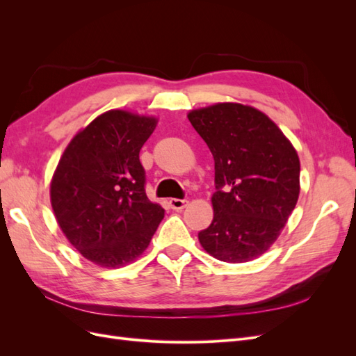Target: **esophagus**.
Instances as JSON below:
<instances>
[{
    "mask_svg": "<svg viewBox=\"0 0 356 356\" xmlns=\"http://www.w3.org/2000/svg\"><path fill=\"white\" fill-rule=\"evenodd\" d=\"M169 204H170V208H172V209H175V211H182V209H184V208L187 207L188 202H187V200H182V199H170Z\"/></svg>",
    "mask_w": 356,
    "mask_h": 356,
    "instance_id": "34e87169",
    "label": "esophagus"
}]
</instances>
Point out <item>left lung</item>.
<instances>
[{
	"label": "left lung",
	"mask_w": 356,
	"mask_h": 356,
	"mask_svg": "<svg viewBox=\"0 0 356 356\" xmlns=\"http://www.w3.org/2000/svg\"><path fill=\"white\" fill-rule=\"evenodd\" d=\"M188 120L215 161L213 220L202 248L225 263L263 255L284 230L300 195L294 145L264 113L238 102L191 110Z\"/></svg>",
	"instance_id": "8db88e82"
}]
</instances>
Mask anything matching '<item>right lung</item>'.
<instances>
[{
  "instance_id": "add662e5",
  "label": "right lung",
  "mask_w": 356,
  "mask_h": 356,
  "mask_svg": "<svg viewBox=\"0 0 356 356\" xmlns=\"http://www.w3.org/2000/svg\"><path fill=\"white\" fill-rule=\"evenodd\" d=\"M157 118L110 110L75 134L50 182L60 230L86 260L105 268L135 261L148 248L165 209L145 195L139 149Z\"/></svg>"
}]
</instances>
